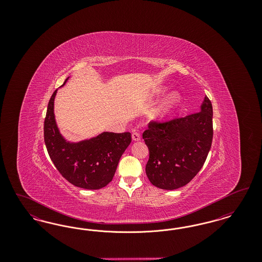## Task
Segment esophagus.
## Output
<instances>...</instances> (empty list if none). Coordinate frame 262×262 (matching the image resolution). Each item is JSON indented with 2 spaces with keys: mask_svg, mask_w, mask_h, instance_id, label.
Listing matches in <instances>:
<instances>
[{
  "mask_svg": "<svg viewBox=\"0 0 262 262\" xmlns=\"http://www.w3.org/2000/svg\"><path fill=\"white\" fill-rule=\"evenodd\" d=\"M132 137H133V139L135 140V141H138V140H140V135L137 133V132H135V133H133V135H132Z\"/></svg>",
  "mask_w": 262,
  "mask_h": 262,
  "instance_id": "1",
  "label": "esophagus"
}]
</instances>
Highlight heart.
<instances>
[{"label":"heart","mask_w":262,"mask_h":262,"mask_svg":"<svg viewBox=\"0 0 262 262\" xmlns=\"http://www.w3.org/2000/svg\"><path fill=\"white\" fill-rule=\"evenodd\" d=\"M167 88H164L163 91H167ZM181 102V94L177 91H173L166 95L162 101L160 102L159 106L154 110L152 114L153 119H162L165 116L169 115L173 112L174 109L178 107V105Z\"/></svg>","instance_id":"obj_1"}]
</instances>
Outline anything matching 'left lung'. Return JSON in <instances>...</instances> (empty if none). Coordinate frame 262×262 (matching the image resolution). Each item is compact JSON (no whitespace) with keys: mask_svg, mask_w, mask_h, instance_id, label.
Wrapping results in <instances>:
<instances>
[{"mask_svg":"<svg viewBox=\"0 0 262 262\" xmlns=\"http://www.w3.org/2000/svg\"><path fill=\"white\" fill-rule=\"evenodd\" d=\"M212 117L211 102L205 96L200 112L150 123L142 137L149 149L145 172L153 186L177 189L200 172L211 148Z\"/></svg>","mask_w":262,"mask_h":262,"instance_id":"1","label":"left lung"}]
</instances>
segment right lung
<instances>
[{"mask_svg": "<svg viewBox=\"0 0 262 262\" xmlns=\"http://www.w3.org/2000/svg\"><path fill=\"white\" fill-rule=\"evenodd\" d=\"M57 90L51 96L44 122V140L52 162L75 187L85 189L106 187L113 180L121 156L132 142L130 133L104 132L78 142L68 141L55 120L54 101Z\"/></svg>", "mask_w": 262, "mask_h": 262, "instance_id": "right-lung-1", "label": "right lung"}]
</instances>
